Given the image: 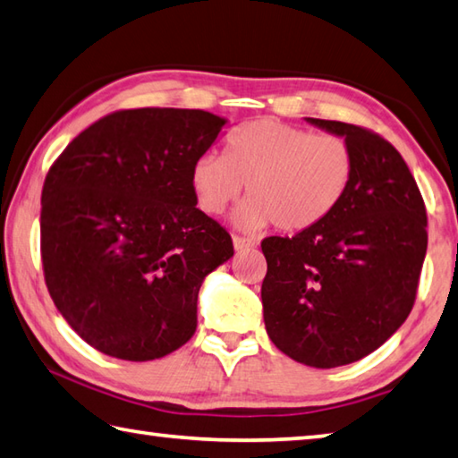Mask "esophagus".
I'll return each mask as SVG.
<instances>
[{
	"label": "esophagus",
	"instance_id": "34e87169",
	"mask_svg": "<svg viewBox=\"0 0 458 458\" xmlns=\"http://www.w3.org/2000/svg\"><path fill=\"white\" fill-rule=\"evenodd\" d=\"M232 244H234V248L238 252H242V250H252V248L256 246L252 240H248V238H242V236H232Z\"/></svg>",
	"mask_w": 458,
	"mask_h": 458
}]
</instances>
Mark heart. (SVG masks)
<instances>
[{"mask_svg":"<svg viewBox=\"0 0 458 458\" xmlns=\"http://www.w3.org/2000/svg\"><path fill=\"white\" fill-rule=\"evenodd\" d=\"M356 174V154L343 136L312 134L280 120L262 118L232 130L224 156L202 154L190 172L200 210L218 216L246 184L234 222L244 230L276 224L304 232L343 204Z\"/></svg>","mask_w":458,"mask_h":458,"instance_id":"1","label":"heart"}]
</instances>
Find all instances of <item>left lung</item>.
Here are the masks:
<instances>
[{
	"mask_svg": "<svg viewBox=\"0 0 458 458\" xmlns=\"http://www.w3.org/2000/svg\"><path fill=\"white\" fill-rule=\"evenodd\" d=\"M356 154L351 192L318 226L262 240L266 332L314 369L364 359L403 327L427 254V210L393 144L344 122L306 118Z\"/></svg>",
	"mask_w": 458,
	"mask_h": 458,
	"instance_id": "1",
	"label": "left lung"
}]
</instances>
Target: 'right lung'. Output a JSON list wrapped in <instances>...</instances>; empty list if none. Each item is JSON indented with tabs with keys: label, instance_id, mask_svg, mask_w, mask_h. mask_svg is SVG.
I'll use <instances>...</instances> for the list:
<instances>
[{
	"label": "right lung",
	"instance_id": "obj_1",
	"mask_svg": "<svg viewBox=\"0 0 458 458\" xmlns=\"http://www.w3.org/2000/svg\"><path fill=\"white\" fill-rule=\"evenodd\" d=\"M226 123L178 107L114 112L49 168L39 224L46 284L96 351L144 362L192 338L202 282L234 246L196 208L190 172Z\"/></svg>",
	"mask_w": 458,
	"mask_h": 458
}]
</instances>
